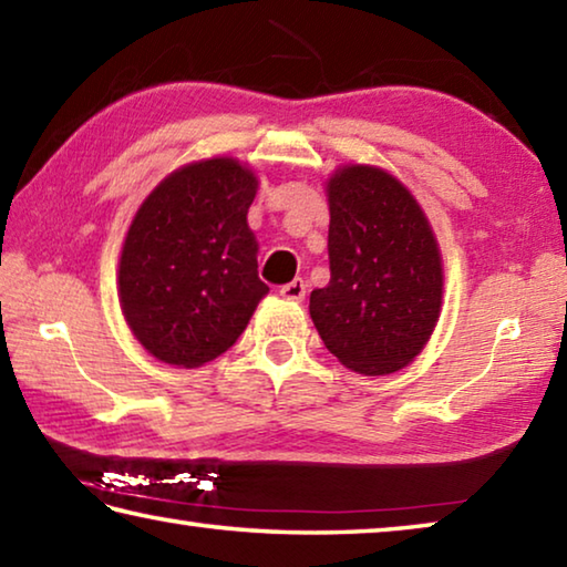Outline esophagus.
<instances>
[{"mask_svg":"<svg viewBox=\"0 0 567 567\" xmlns=\"http://www.w3.org/2000/svg\"><path fill=\"white\" fill-rule=\"evenodd\" d=\"M305 292H307V282L302 280V277H297V280L287 282L280 287V295L285 297V300H295V302H302L305 300Z\"/></svg>","mask_w":567,"mask_h":567,"instance_id":"1","label":"esophagus"}]
</instances>
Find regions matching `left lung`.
Returning a JSON list of instances; mask_svg holds the SVG:
<instances>
[{
	"mask_svg": "<svg viewBox=\"0 0 567 567\" xmlns=\"http://www.w3.org/2000/svg\"><path fill=\"white\" fill-rule=\"evenodd\" d=\"M330 282L310 318L344 368L390 375L425 348L443 302V260L425 213L385 169L350 165L328 182Z\"/></svg>",
	"mask_w": 567,
	"mask_h": 567,
	"instance_id": "obj_1",
	"label": "left lung"
}]
</instances>
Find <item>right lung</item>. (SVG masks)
Returning <instances> with one entry per match:
<instances>
[{
  "label": "right lung",
  "mask_w": 567,
  "mask_h": 567,
  "mask_svg": "<svg viewBox=\"0 0 567 567\" xmlns=\"http://www.w3.org/2000/svg\"><path fill=\"white\" fill-rule=\"evenodd\" d=\"M255 195L252 169L215 157L172 172L134 215L120 257V305L157 360L199 368L219 358L270 292L247 227Z\"/></svg>",
  "instance_id": "add662e5"
}]
</instances>
